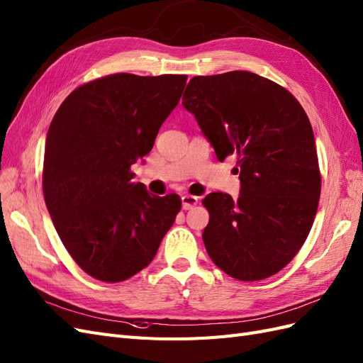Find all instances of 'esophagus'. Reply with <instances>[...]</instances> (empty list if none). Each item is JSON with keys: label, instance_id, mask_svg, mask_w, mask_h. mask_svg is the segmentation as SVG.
<instances>
[{"label": "esophagus", "instance_id": "esophagus-1", "mask_svg": "<svg viewBox=\"0 0 363 363\" xmlns=\"http://www.w3.org/2000/svg\"><path fill=\"white\" fill-rule=\"evenodd\" d=\"M196 203H198V198H196V196H191V194H184L182 196V208L184 210L193 208Z\"/></svg>", "mask_w": 363, "mask_h": 363}]
</instances>
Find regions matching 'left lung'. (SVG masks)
Listing matches in <instances>:
<instances>
[{
	"label": "left lung",
	"instance_id": "left-lung-1",
	"mask_svg": "<svg viewBox=\"0 0 363 363\" xmlns=\"http://www.w3.org/2000/svg\"><path fill=\"white\" fill-rule=\"evenodd\" d=\"M182 105L219 161L237 158L240 196H205L202 239L213 263L258 281L291 263L312 230L320 173L312 124L286 88L250 71L193 77Z\"/></svg>",
	"mask_w": 363,
	"mask_h": 363
}]
</instances>
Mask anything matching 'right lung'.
I'll list each match as a JSON object with an SVG mask.
<instances>
[{"instance_id": "1", "label": "right lung", "mask_w": 363, "mask_h": 363, "mask_svg": "<svg viewBox=\"0 0 363 363\" xmlns=\"http://www.w3.org/2000/svg\"><path fill=\"white\" fill-rule=\"evenodd\" d=\"M185 84L184 74L100 77L72 91L50 124L47 208L72 260L100 281L146 267L181 210L178 194L160 198L133 181L130 165L152 150Z\"/></svg>"}]
</instances>
